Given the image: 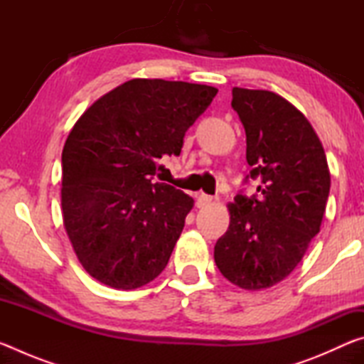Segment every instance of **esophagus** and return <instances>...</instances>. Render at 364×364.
Wrapping results in <instances>:
<instances>
[{
  "label": "esophagus",
  "mask_w": 364,
  "mask_h": 364,
  "mask_svg": "<svg viewBox=\"0 0 364 364\" xmlns=\"http://www.w3.org/2000/svg\"><path fill=\"white\" fill-rule=\"evenodd\" d=\"M213 200V197L212 196H208V194H204V193H200V194H197L196 196V205L197 207H205L207 204H210V202Z\"/></svg>",
  "instance_id": "1"
}]
</instances>
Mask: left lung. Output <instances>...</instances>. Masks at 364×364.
Returning a JSON list of instances; mask_svg holds the SVG:
<instances>
[{
	"label": "left lung",
	"mask_w": 364,
	"mask_h": 364,
	"mask_svg": "<svg viewBox=\"0 0 364 364\" xmlns=\"http://www.w3.org/2000/svg\"><path fill=\"white\" fill-rule=\"evenodd\" d=\"M232 109L245 130L242 191L228 205L230 228L215 244V263L228 281L247 291L287 278L319 232L331 175L323 144L305 115L279 95L232 88Z\"/></svg>",
	"instance_id": "8db88e82"
}]
</instances>
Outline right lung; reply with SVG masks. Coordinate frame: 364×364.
<instances>
[{"label":"right lung","mask_w":364,"mask_h":364,"mask_svg":"<svg viewBox=\"0 0 364 364\" xmlns=\"http://www.w3.org/2000/svg\"><path fill=\"white\" fill-rule=\"evenodd\" d=\"M217 93L134 78L73 125L63 151L64 226L82 267L102 284L132 291L167 267L194 200L154 176L164 156H180Z\"/></svg>","instance_id":"right-lung-1"}]
</instances>
